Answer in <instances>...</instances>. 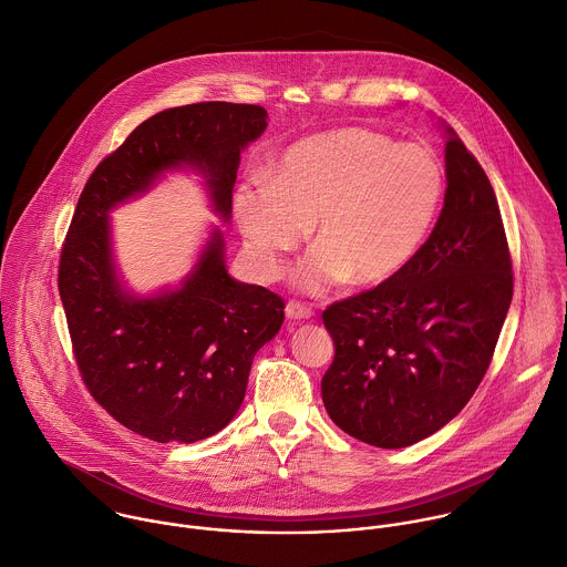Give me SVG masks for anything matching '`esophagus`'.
<instances>
[{"mask_svg":"<svg viewBox=\"0 0 567 567\" xmlns=\"http://www.w3.org/2000/svg\"><path fill=\"white\" fill-rule=\"evenodd\" d=\"M285 313H287L289 320H307V318H311V309L307 305H302V302H296V300L287 302Z\"/></svg>","mask_w":567,"mask_h":567,"instance_id":"esophagus-1","label":"esophagus"}]
</instances>
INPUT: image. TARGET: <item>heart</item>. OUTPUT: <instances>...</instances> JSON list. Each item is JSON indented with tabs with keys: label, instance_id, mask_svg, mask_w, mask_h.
Wrapping results in <instances>:
<instances>
[{
	"label": "heart",
	"instance_id": "obj_1",
	"mask_svg": "<svg viewBox=\"0 0 567 567\" xmlns=\"http://www.w3.org/2000/svg\"><path fill=\"white\" fill-rule=\"evenodd\" d=\"M446 187L433 150L353 125L287 147L267 178L238 189L236 218L265 278L313 223L316 251L298 267V287L320 293L347 280L369 289L395 280L422 254Z\"/></svg>",
	"mask_w": 567,
	"mask_h": 567
}]
</instances>
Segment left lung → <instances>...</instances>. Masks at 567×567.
<instances>
[{"instance_id": "1", "label": "left lung", "mask_w": 567, "mask_h": 567, "mask_svg": "<svg viewBox=\"0 0 567 567\" xmlns=\"http://www.w3.org/2000/svg\"><path fill=\"white\" fill-rule=\"evenodd\" d=\"M446 200L413 265L333 302L322 402L347 435L406 449L446 426L484 380L511 300L513 260L495 189L446 127Z\"/></svg>"}]
</instances>
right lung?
Returning <instances> with one entry per match:
<instances>
[{
	"label": "right lung",
	"mask_w": 567,
	"mask_h": 567,
	"mask_svg": "<svg viewBox=\"0 0 567 567\" xmlns=\"http://www.w3.org/2000/svg\"><path fill=\"white\" fill-rule=\"evenodd\" d=\"M267 127V110L205 101L143 121L90 174L59 260L72 353L90 395L125 429L152 442L192 444L238 413L256 351L282 327L285 300L225 269L220 229L174 291L130 296L116 276L107 212L167 169L207 178L229 220L240 152Z\"/></svg>",
	"instance_id": "obj_1"
}]
</instances>
